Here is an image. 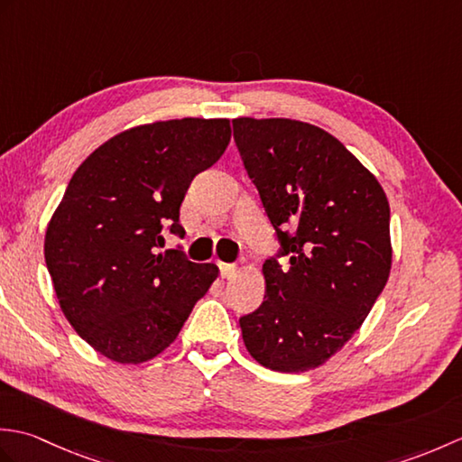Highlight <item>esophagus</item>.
Returning a JSON list of instances; mask_svg holds the SVG:
<instances>
[{"instance_id": "34e87169", "label": "esophagus", "mask_w": 462, "mask_h": 462, "mask_svg": "<svg viewBox=\"0 0 462 462\" xmlns=\"http://www.w3.org/2000/svg\"><path fill=\"white\" fill-rule=\"evenodd\" d=\"M218 268L222 278H232L234 273H236V266H234V263H218Z\"/></svg>"}]
</instances>
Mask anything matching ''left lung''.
Segmentation results:
<instances>
[{
	"mask_svg": "<svg viewBox=\"0 0 462 462\" xmlns=\"http://www.w3.org/2000/svg\"><path fill=\"white\" fill-rule=\"evenodd\" d=\"M232 126L278 240L262 268L266 301L240 318L242 339L263 367L308 371L346 346L385 288L387 196L319 126L250 116ZM283 255L288 267L279 263Z\"/></svg>",
	"mask_w": 462,
	"mask_h": 462,
	"instance_id": "8db88e82",
	"label": "left lung"
}]
</instances>
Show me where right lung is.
<instances>
[{
	"label": "right lung",
	"mask_w": 462,
	"mask_h": 462,
	"mask_svg": "<svg viewBox=\"0 0 462 462\" xmlns=\"http://www.w3.org/2000/svg\"><path fill=\"white\" fill-rule=\"evenodd\" d=\"M228 119L134 126L101 144L75 171L45 234L59 306L101 356L143 363L179 336L194 303L218 278L164 232L182 238L180 204L192 179L224 154Z\"/></svg>",
	"instance_id": "obj_1"
}]
</instances>
